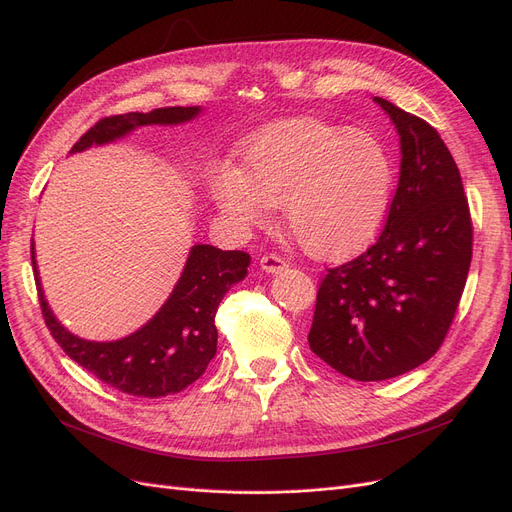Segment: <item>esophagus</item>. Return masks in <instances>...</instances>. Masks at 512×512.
I'll use <instances>...</instances> for the list:
<instances>
[{
	"label": "esophagus",
	"instance_id": "obj_1",
	"mask_svg": "<svg viewBox=\"0 0 512 512\" xmlns=\"http://www.w3.org/2000/svg\"><path fill=\"white\" fill-rule=\"evenodd\" d=\"M260 266L266 273H281L283 269H287V260L277 252H269V254H262Z\"/></svg>",
	"mask_w": 512,
	"mask_h": 512
}]
</instances>
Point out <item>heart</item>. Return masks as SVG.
Segmentation results:
<instances>
[{"label": "heart", "mask_w": 512, "mask_h": 512, "mask_svg": "<svg viewBox=\"0 0 512 512\" xmlns=\"http://www.w3.org/2000/svg\"><path fill=\"white\" fill-rule=\"evenodd\" d=\"M394 168L383 143L316 118L279 123L243 154V170L216 164L208 185L216 206L239 225L283 208L287 231L319 258H344L383 225Z\"/></svg>", "instance_id": "heart-1"}]
</instances>
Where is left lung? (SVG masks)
Returning a JSON list of instances; mask_svg holds the SVG:
<instances>
[{
	"label": "left lung",
	"mask_w": 512,
	"mask_h": 512,
	"mask_svg": "<svg viewBox=\"0 0 512 512\" xmlns=\"http://www.w3.org/2000/svg\"><path fill=\"white\" fill-rule=\"evenodd\" d=\"M375 102L400 133L398 189L373 246L327 269L308 333L310 350L356 381L398 377L442 348L473 256L469 202L440 133Z\"/></svg>",
	"instance_id": "left-lung-1"
}]
</instances>
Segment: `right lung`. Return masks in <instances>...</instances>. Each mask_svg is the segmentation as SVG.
Segmentation results:
<instances>
[{"mask_svg": "<svg viewBox=\"0 0 512 512\" xmlns=\"http://www.w3.org/2000/svg\"><path fill=\"white\" fill-rule=\"evenodd\" d=\"M200 114L198 106L156 108L148 114L127 112L106 116L72 145L70 154L83 152L93 143H108L141 125H177ZM31 260L43 321L58 346L83 369L118 392L137 398H162L183 392L196 381L216 354V308L227 291L248 275L250 254L214 246H193L179 283L154 319L137 333L118 342H85L68 333L47 308L35 250Z\"/></svg>", "mask_w": 512, "mask_h": 512, "instance_id": "obj_1", "label": "right lung"}]
</instances>
